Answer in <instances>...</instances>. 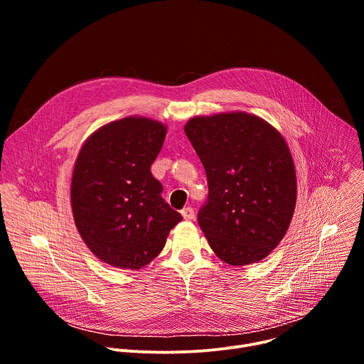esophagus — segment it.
I'll return each instance as SVG.
<instances>
[{
    "label": "esophagus",
    "instance_id": "34e87169",
    "mask_svg": "<svg viewBox=\"0 0 364 364\" xmlns=\"http://www.w3.org/2000/svg\"><path fill=\"white\" fill-rule=\"evenodd\" d=\"M181 215L186 220H191V219H194V209L193 207H184V209L181 210Z\"/></svg>",
    "mask_w": 364,
    "mask_h": 364
}]
</instances>
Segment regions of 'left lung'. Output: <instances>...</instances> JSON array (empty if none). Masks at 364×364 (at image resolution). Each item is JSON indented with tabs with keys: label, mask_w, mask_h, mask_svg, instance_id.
Instances as JSON below:
<instances>
[{
	"label": "left lung",
	"mask_w": 364,
	"mask_h": 364,
	"mask_svg": "<svg viewBox=\"0 0 364 364\" xmlns=\"http://www.w3.org/2000/svg\"><path fill=\"white\" fill-rule=\"evenodd\" d=\"M186 135L205 170L209 196L197 213L226 264H255L285 236L296 201L289 148L264 119L245 112L193 118Z\"/></svg>",
	"instance_id": "obj_1"
}]
</instances>
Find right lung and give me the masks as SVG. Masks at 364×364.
Masks as SVG:
<instances>
[{
  "label": "right lung",
  "mask_w": 364,
  "mask_h": 364,
  "mask_svg": "<svg viewBox=\"0 0 364 364\" xmlns=\"http://www.w3.org/2000/svg\"><path fill=\"white\" fill-rule=\"evenodd\" d=\"M167 128L124 118L97 129L82 146L72 177V210L87 247L112 267L141 269L183 220L151 174Z\"/></svg>",
  "instance_id": "add662e5"
}]
</instances>
